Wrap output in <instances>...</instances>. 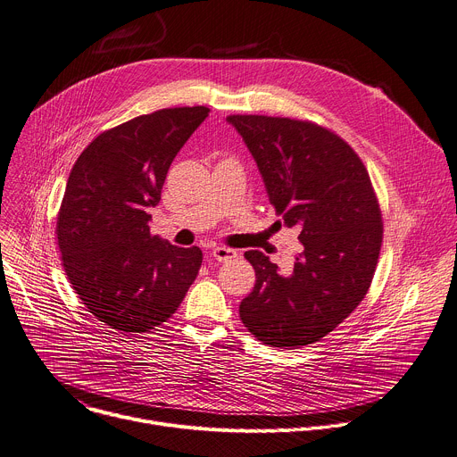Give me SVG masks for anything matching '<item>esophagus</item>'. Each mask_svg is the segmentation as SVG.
<instances>
[{
    "instance_id": "esophagus-1",
    "label": "esophagus",
    "mask_w": 457,
    "mask_h": 457,
    "mask_svg": "<svg viewBox=\"0 0 457 457\" xmlns=\"http://www.w3.org/2000/svg\"><path fill=\"white\" fill-rule=\"evenodd\" d=\"M212 255H213L215 261H219V262H228V261H231V259L237 257V252H235V250H229V247L219 245V247H215V250L212 252Z\"/></svg>"
}]
</instances>
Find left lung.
<instances>
[{
	"instance_id": "obj_1",
	"label": "left lung",
	"mask_w": 457,
	"mask_h": 457,
	"mask_svg": "<svg viewBox=\"0 0 457 457\" xmlns=\"http://www.w3.org/2000/svg\"><path fill=\"white\" fill-rule=\"evenodd\" d=\"M264 179L275 213L301 229V253L280 273L262 252H245L253 292L240 319L275 348L313 345L364 299L379 261L383 217L359 154L315 121L229 114Z\"/></svg>"
}]
</instances>
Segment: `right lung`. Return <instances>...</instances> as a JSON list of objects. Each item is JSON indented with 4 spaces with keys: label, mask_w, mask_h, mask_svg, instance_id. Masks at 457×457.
Returning <instances> with one entry per match:
<instances>
[{
    "label": "right lung",
    "mask_w": 457,
    "mask_h": 457,
    "mask_svg": "<svg viewBox=\"0 0 457 457\" xmlns=\"http://www.w3.org/2000/svg\"><path fill=\"white\" fill-rule=\"evenodd\" d=\"M210 114L204 105L160 109L100 133L78 156L58 212L62 264L86 308L123 334H145L184 301L200 247L151 235L170 165Z\"/></svg>",
    "instance_id": "obj_1"
}]
</instances>
